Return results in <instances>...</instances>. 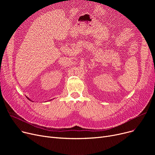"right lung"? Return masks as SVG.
Instances as JSON below:
<instances>
[{"label":"right lung","instance_id":"obj_1","mask_svg":"<svg viewBox=\"0 0 155 155\" xmlns=\"http://www.w3.org/2000/svg\"><path fill=\"white\" fill-rule=\"evenodd\" d=\"M26 97H27V99H28V100H29V101H31V99H29V98H28V97H27V96H26ZM32 102H33V101H32Z\"/></svg>","mask_w":155,"mask_h":155}]
</instances>
